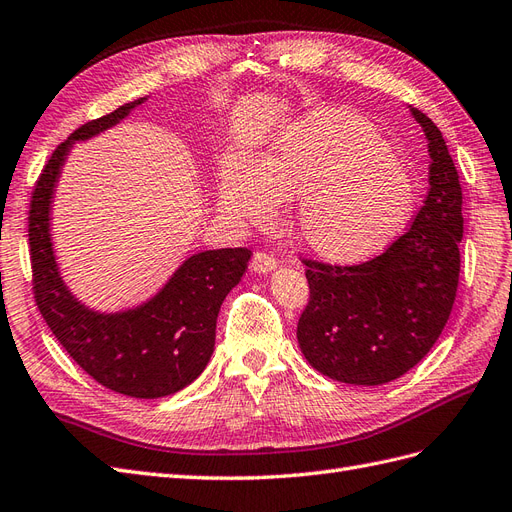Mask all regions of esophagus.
<instances>
[{
	"instance_id": "esophagus-1",
	"label": "esophagus",
	"mask_w": 512,
	"mask_h": 512,
	"mask_svg": "<svg viewBox=\"0 0 512 512\" xmlns=\"http://www.w3.org/2000/svg\"><path fill=\"white\" fill-rule=\"evenodd\" d=\"M276 268V259L264 251H257L251 261V270L257 274H268Z\"/></svg>"
}]
</instances>
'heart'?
<instances>
[{
    "label": "heart",
    "mask_w": 512,
    "mask_h": 512,
    "mask_svg": "<svg viewBox=\"0 0 512 512\" xmlns=\"http://www.w3.org/2000/svg\"><path fill=\"white\" fill-rule=\"evenodd\" d=\"M298 197L296 242L319 261L352 266L392 242L416 193L401 158L371 122L321 111L255 163L231 158L218 186L221 210L257 225L270 221L279 201Z\"/></svg>",
    "instance_id": "obj_1"
}]
</instances>
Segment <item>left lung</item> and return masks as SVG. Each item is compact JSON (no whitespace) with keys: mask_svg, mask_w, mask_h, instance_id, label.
Returning a JSON list of instances; mask_svg holds the SVG:
<instances>
[{"mask_svg":"<svg viewBox=\"0 0 512 512\" xmlns=\"http://www.w3.org/2000/svg\"><path fill=\"white\" fill-rule=\"evenodd\" d=\"M429 145V195L403 236L358 266L304 259L311 298L298 343L311 367L354 386L405 375L429 354L450 317L463 238L461 184L446 141L410 107Z\"/></svg>","mask_w":512,"mask_h":512,"instance_id":"left-lung-1","label":"left lung"}]
</instances>
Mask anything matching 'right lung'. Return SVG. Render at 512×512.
<instances>
[{"mask_svg": "<svg viewBox=\"0 0 512 512\" xmlns=\"http://www.w3.org/2000/svg\"><path fill=\"white\" fill-rule=\"evenodd\" d=\"M148 98L77 128L51 154L29 206L34 296L55 339L105 388L135 399H158L186 388L214 352L216 317L251 259L248 248H216L188 257L163 289L135 309L100 313L64 283L51 242V201L75 141H87L122 122Z\"/></svg>", "mask_w": 512, "mask_h": 512, "instance_id": "1", "label": "right lung"}]
</instances>
